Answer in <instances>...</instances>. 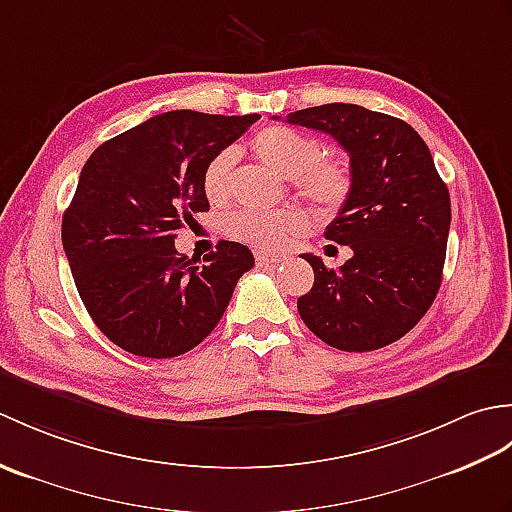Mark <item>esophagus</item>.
Listing matches in <instances>:
<instances>
[{
	"mask_svg": "<svg viewBox=\"0 0 512 512\" xmlns=\"http://www.w3.org/2000/svg\"><path fill=\"white\" fill-rule=\"evenodd\" d=\"M255 259H257V264H270V266H277V264H281L284 262V255H275V253H268V250H257L255 253Z\"/></svg>",
	"mask_w": 512,
	"mask_h": 512,
	"instance_id": "34e87169",
	"label": "esophagus"
}]
</instances>
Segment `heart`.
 I'll return each instance as SVG.
<instances>
[{
	"mask_svg": "<svg viewBox=\"0 0 512 512\" xmlns=\"http://www.w3.org/2000/svg\"><path fill=\"white\" fill-rule=\"evenodd\" d=\"M253 149L257 158L279 176L292 180V187L321 215L343 209L352 193V167L341 156H323V143L286 125H273L259 132ZM237 162L233 149H222L206 162L202 171L204 195L222 204L231 195V176ZM312 217L301 206H284L275 211L242 209L226 217V233L239 242L266 250H281L295 237L306 235Z\"/></svg>",
	"mask_w": 512,
	"mask_h": 512,
	"instance_id": "heart-1",
	"label": "heart"
}]
</instances>
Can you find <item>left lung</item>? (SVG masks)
<instances>
[{
    "mask_svg": "<svg viewBox=\"0 0 512 512\" xmlns=\"http://www.w3.org/2000/svg\"><path fill=\"white\" fill-rule=\"evenodd\" d=\"M339 143L352 167V193L325 237L352 257L325 268L303 253L314 286L297 308L310 332L343 352H372L402 339L431 308L442 281L451 226L449 189L427 143L400 118L352 103L286 116Z\"/></svg>",
    "mask_w": 512,
    "mask_h": 512,
    "instance_id": "obj_1",
    "label": "left lung"
}]
</instances>
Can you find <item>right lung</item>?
<instances>
[{
  "mask_svg": "<svg viewBox=\"0 0 512 512\" xmlns=\"http://www.w3.org/2000/svg\"><path fill=\"white\" fill-rule=\"evenodd\" d=\"M259 114H158L107 140L85 162L61 239L83 306L114 345L173 358L200 345L255 266L222 239L204 264L180 255L176 233L209 211L202 171Z\"/></svg>",
  "mask_w": 512,
  "mask_h": 512,
  "instance_id": "1",
  "label": "right lung"
}]
</instances>
